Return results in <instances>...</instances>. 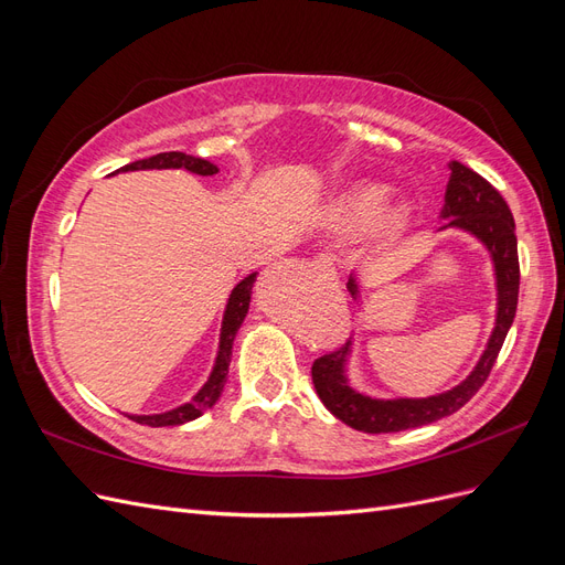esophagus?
I'll list each match as a JSON object with an SVG mask.
<instances>
[{
	"instance_id": "1",
	"label": "esophagus",
	"mask_w": 565,
	"mask_h": 565,
	"mask_svg": "<svg viewBox=\"0 0 565 565\" xmlns=\"http://www.w3.org/2000/svg\"><path fill=\"white\" fill-rule=\"evenodd\" d=\"M313 266L320 268L322 273H334V264H332V259H328V256H318V259L313 262Z\"/></svg>"
}]
</instances>
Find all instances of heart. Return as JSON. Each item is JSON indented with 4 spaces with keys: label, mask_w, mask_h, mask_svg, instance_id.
<instances>
[{
    "label": "heart",
    "mask_w": 565,
    "mask_h": 565,
    "mask_svg": "<svg viewBox=\"0 0 565 565\" xmlns=\"http://www.w3.org/2000/svg\"><path fill=\"white\" fill-rule=\"evenodd\" d=\"M388 198H391V188L384 183H374V181L353 183L334 200L330 216L334 224L344 231L363 233L380 224L386 212ZM403 221H405V210L396 207L386 216V226L391 231L401 228Z\"/></svg>",
    "instance_id": "b5f03b06"
}]
</instances>
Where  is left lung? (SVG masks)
Masks as SVG:
<instances>
[{"instance_id": "8db88e82", "label": "left lung", "mask_w": 565, "mask_h": 565, "mask_svg": "<svg viewBox=\"0 0 565 565\" xmlns=\"http://www.w3.org/2000/svg\"><path fill=\"white\" fill-rule=\"evenodd\" d=\"M450 181L446 188V204L443 218H450L443 228H465L481 241L492 254L494 276H498V322H494L488 349L483 351L476 370L459 386L431 398H398V401H374L349 386L344 365L351 349V341L334 351L316 358L311 374L322 405L344 424L365 434H393L415 429L448 417L461 405H467L476 391L488 380V374L498 361L507 332L514 322L519 303V247H516V224L511 216L509 204L494 185L481 174L461 164L450 162ZM351 297H358V285L353 276L347 282Z\"/></svg>"}]
</instances>
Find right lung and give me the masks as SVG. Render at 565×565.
Here are the masks:
<instances>
[{
    "instance_id": "1",
    "label": "right lung",
    "mask_w": 565,
    "mask_h": 565,
    "mask_svg": "<svg viewBox=\"0 0 565 565\" xmlns=\"http://www.w3.org/2000/svg\"><path fill=\"white\" fill-rule=\"evenodd\" d=\"M188 169V172L200 174V177H212L216 174L218 169L216 164L202 160V158H193V156H185V152H160V156H152L148 160H136L131 164L119 167L117 172H134V169ZM256 273L247 276L245 280H241L235 285V289L231 292L228 306H226V316H224V324H221V341H218V355H216V363L214 370L210 374L207 384H204L198 396L185 403L181 407L169 409V413L162 415H127L129 419L146 424V426H177V424H185L195 417H200L204 409H210L218 396L221 391H224L226 384V374H228V365H231V349H233V339L237 328H241L247 309H249V299H252V285H254Z\"/></svg>"
}]
</instances>
